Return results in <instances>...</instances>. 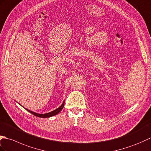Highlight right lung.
Wrapping results in <instances>:
<instances>
[{
  "mask_svg": "<svg viewBox=\"0 0 151 151\" xmlns=\"http://www.w3.org/2000/svg\"><path fill=\"white\" fill-rule=\"evenodd\" d=\"M64 105H65V102H63L62 105L60 106L59 108H58L54 110H53V111H52V112L46 113V114H37V113H35L34 112H32V111H31V110H29L28 109H25L26 110H28L29 112L32 114H33L37 117H39V118H50V117H52V116L58 114L59 112L61 111L62 109H63V107H64Z\"/></svg>",
  "mask_w": 151,
  "mask_h": 151,
  "instance_id": "1",
  "label": "right lung"
}]
</instances>
